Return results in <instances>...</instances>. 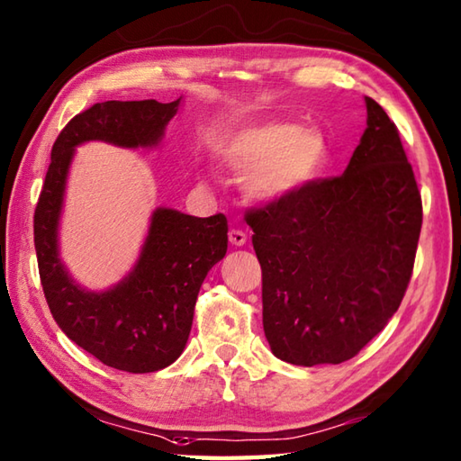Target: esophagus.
Here are the masks:
<instances>
[{
  "label": "esophagus",
  "mask_w": 461,
  "mask_h": 461,
  "mask_svg": "<svg viewBox=\"0 0 461 461\" xmlns=\"http://www.w3.org/2000/svg\"><path fill=\"white\" fill-rule=\"evenodd\" d=\"M230 244L231 246H244L248 241V233L241 231V230H230Z\"/></svg>",
  "instance_id": "esophagus-1"
}]
</instances>
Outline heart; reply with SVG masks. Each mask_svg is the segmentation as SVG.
I'll use <instances>...</instances> for the list:
<instances>
[{
    "instance_id": "b5f03b06",
    "label": "heart",
    "mask_w": 461,
    "mask_h": 461,
    "mask_svg": "<svg viewBox=\"0 0 461 461\" xmlns=\"http://www.w3.org/2000/svg\"><path fill=\"white\" fill-rule=\"evenodd\" d=\"M233 171L246 173L244 189L258 203L296 195L322 173L329 143L316 127L294 121H264L238 131L221 149Z\"/></svg>"
}]
</instances>
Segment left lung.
Instances as JSON below:
<instances>
[{"mask_svg":"<svg viewBox=\"0 0 461 461\" xmlns=\"http://www.w3.org/2000/svg\"><path fill=\"white\" fill-rule=\"evenodd\" d=\"M366 129L340 177L248 213L262 266L264 332L290 365L353 358L397 312L423 212L399 131L365 96Z\"/></svg>","mask_w":461,"mask_h":461,"instance_id":"8db88e82","label":"left lung"}]
</instances>
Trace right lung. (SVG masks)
Returning a JSON list of instances; mask_svg holds the SVG:
<instances>
[{
	"label": "right lung",
	"instance_id": "add662e5",
	"mask_svg": "<svg viewBox=\"0 0 461 461\" xmlns=\"http://www.w3.org/2000/svg\"><path fill=\"white\" fill-rule=\"evenodd\" d=\"M181 100H106L74 116L52 147L33 215L40 280L54 321L100 363L127 373L165 369L183 353L199 288L228 252V220L223 213L195 217L157 207L132 270L113 288L88 290L74 282L60 258L66 181L77 147L88 140L122 149L157 147Z\"/></svg>",
	"mask_w": 461,
	"mask_h": 461
}]
</instances>
